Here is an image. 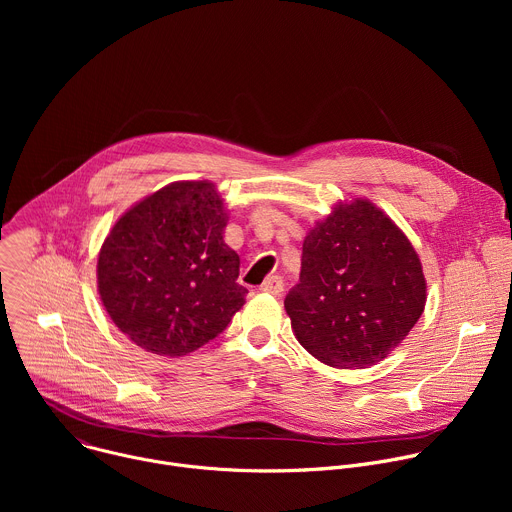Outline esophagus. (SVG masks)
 I'll return each instance as SVG.
<instances>
[{
  "instance_id": "obj_1",
  "label": "esophagus",
  "mask_w": 512,
  "mask_h": 512,
  "mask_svg": "<svg viewBox=\"0 0 512 512\" xmlns=\"http://www.w3.org/2000/svg\"><path fill=\"white\" fill-rule=\"evenodd\" d=\"M261 291H265V294H271V296H279L283 291V279L279 275H271L265 279V283L259 287Z\"/></svg>"
}]
</instances>
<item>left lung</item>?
I'll return each instance as SVG.
<instances>
[{"label":"left lung","mask_w":512,"mask_h":512,"mask_svg":"<svg viewBox=\"0 0 512 512\" xmlns=\"http://www.w3.org/2000/svg\"><path fill=\"white\" fill-rule=\"evenodd\" d=\"M283 304L312 356L334 369H367L391 354L423 314L425 277L399 227L356 198L308 233L300 283Z\"/></svg>","instance_id":"left-lung-1"}]
</instances>
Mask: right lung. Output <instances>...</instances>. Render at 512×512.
I'll list each match as a JSON object with an SVG mask.
<instances>
[{
  "instance_id": "add662e5",
  "label": "right lung",
  "mask_w": 512,
  "mask_h": 512,
  "mask_svg": "<svg viewBox=\"0 0 512 512\" xmlns=\"http://www.w3.org/2000/svg\"><path fill=\"white\" fill-rule=\"evenodd\" d=\"M223 198L208 182H174L129 208L105 239L97 281L115 326L162 356L221 334L245 304L239 255L223 241Z\"/></svg>"
}]
</instances>
